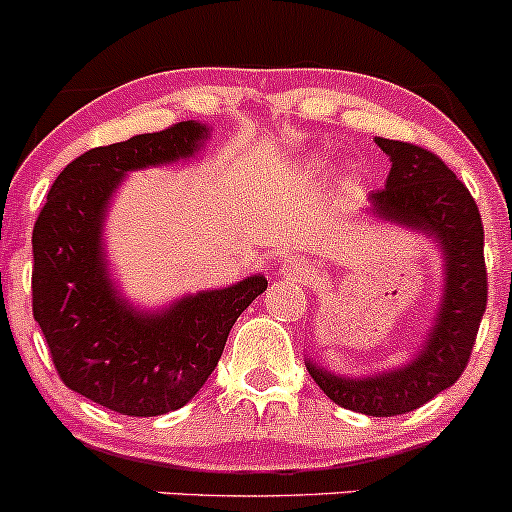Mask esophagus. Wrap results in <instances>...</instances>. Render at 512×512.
<instances>
[{
	"label": "esophagus",
	"mask_w": 512,
	"mask_h": 512,
	"mask_svg": "<svg viewBox=\"0 0 512 512\" xmlns=\"http://www.w3.org/2000/svg\"><path fill=\"white\" fill-rule=\"evenodd\" d=\"M312 272H315L312 270V265L307 260H302V257H287V260L280 265V275L292 282L307 280V277H312Z\"/></svg>",
	"instance_id": "1"
}]
</instances>
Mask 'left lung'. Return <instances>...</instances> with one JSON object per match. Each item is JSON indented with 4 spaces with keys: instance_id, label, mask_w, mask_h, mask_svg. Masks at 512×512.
<instances>
[{
    "instance_id": "left-lung-1",
    "label": "left lung",
    "mask_w": 512,
    "mask_h": 512,
    "mask_svg": "<svg viewBox=\"0 0 512 512\" xmlns=\"http://www.w3.org/2000/svg\"><path fill=\"white\" fill-rule=\"evenodd\" d=\"M393 167L385 187L372 192L370 212L428 235L443 255V295L433 327L413 360L375 375L345 377L307 360V372L335 405L372 418H393L420 408L448 390L473 352L488 302L483 220L468 187L433 152L377 137Z\"/></svg>"
}]
</instances>
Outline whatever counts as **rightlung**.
Returning <instances> with one entry per match:
<instances>
[{"instance_id": "right-lung-1", "label": "right lung", "mask_w": 512, "mask_h": 512, "mask_svg": "<svg viewBox=\"0 0 512 512\" xmlns=\"http://www.w3.org/2000/svg\"><path fill=\"white\" fill-rule=\"evenodd\" d=\"M207 135V124L190 119L84 152L59 172L32 232V310L59 377L130 418L190 403L220 362L237 317L267 290L265 275H252L140 310L112 280L104 220L117 187L135 170L190 160Z\"/></svg>"}]
</instances>
